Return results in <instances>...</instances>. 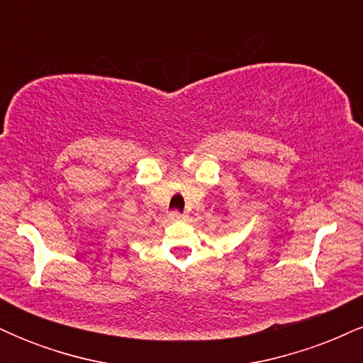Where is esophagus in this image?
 <instances>
[{"mask_svg": "<svg viewBox=\"0 0 363 363\" xmlns=\"http://www.w3.org/2000/svg\"><path fill=\"white\" fill-rule=\"evenodd\" d=\"M169 218L172 220V222H181V220H186V215L179 213V211H172V213L169 215Z\"/></svg>", "mask_w": 363, "mask_h": 363, "instance_id": "34e87169", "label": "esophagus"}]
</instances>
